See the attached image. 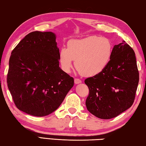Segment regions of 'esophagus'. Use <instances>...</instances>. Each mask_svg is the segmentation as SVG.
Instances as JSON below:
<instances>
[{"mask_svg":"<svg viewBox=\"0 0 146 146\" xmlns=\"http://www.w3.org/2000/svg\"><path fill=\"white\" fill-rule=\"evenodd\" d=\"M74 82H75V84H78L82 83V81H81V80H80V79H78V78H75Z\"/></svg>","mask_w":146,"mask_h":146,"instance_id":"1","label":"esophagus"}]
</instances>
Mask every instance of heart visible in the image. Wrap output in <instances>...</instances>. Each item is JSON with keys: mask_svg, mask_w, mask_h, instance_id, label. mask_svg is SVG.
Returning <instances> with one entry per match:
<instances>
[{"mask_svg": "<svg viewBox=\"0 0 146 146\" xmlns=\"http://www.w3.org/2000/svg\"><path fill=\"white\" fill-rule=\"evenodd\" d=\"M112 53L113 45L108 38L90 36L68 41L67 48L59 50L58 61L64 72H70L74 60L81 75L93 77L103 72L110 63Z\"/></svg>", "mask_w": 146, "mask_h": 146, "instance_id": "obj_1", "label": "heart"}]
</instances>
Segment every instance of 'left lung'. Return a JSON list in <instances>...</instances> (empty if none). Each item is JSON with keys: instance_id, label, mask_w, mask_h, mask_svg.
I'll list each match as a JSON object with an SVG mask.
<instances>
[{"instance_id": "left-lung-1", "label": "left lung", "mask_w": 146, "mask_h": 146, "mask_svg": "<svg viewBox=\"0 0 146 146\" xmlns=\"http://www.w3.org/2000/svg\"><path fill=\"white\" fill-rule=\"evenodd\" d=\"M138 81L135 53L123 41L113 47L110 63L103 72L85 80L90 90L86 108L101 119L117 117L133 105Z\"/></svg>"}]
</instances>
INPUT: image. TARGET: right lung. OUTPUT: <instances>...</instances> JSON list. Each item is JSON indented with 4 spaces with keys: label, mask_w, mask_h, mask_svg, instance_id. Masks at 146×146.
I'll return each mask as SVG.
<instances>
[{
    "label": "right lung",
    "mask_w": 146,
    "mask_h": 146,
    "mask_svg": "<svg viewBox=\"0 0 146 146\" xmlns=\"http://www.w3.org/2000/svg\"><path fill=\"white\" fill-rule=\"evenodd\" d=\"M56 35L33 31L12 51L8 87L19 110L35 117L48 115L60 106L74 79L59 67Z\"/></svg>",
    "instance_id": "right-lung-1"
}]
</instances>
